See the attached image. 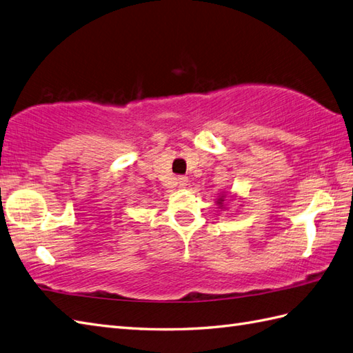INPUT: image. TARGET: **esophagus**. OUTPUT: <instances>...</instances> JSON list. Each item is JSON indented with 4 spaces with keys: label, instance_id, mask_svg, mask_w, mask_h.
I'll list each match as a JSON object with an SVG mask.
<instances>
[{
    "label": "esophagus",
    "instance_id": "34e87169",
    "mask_svg": "<svg viewBox=\"0 0 353 353\" xmlns=\"http://www.w3.org/2000/svg\"><path fill=\"white\" fill-rule=\"evenodd\" d=\"M177 185H179L180 188H185V186L188 185V177H186V176H179V177H177Z\"/></svg>",
    "mask_w": 353,
    "mask_h": 353
}]
</instances>
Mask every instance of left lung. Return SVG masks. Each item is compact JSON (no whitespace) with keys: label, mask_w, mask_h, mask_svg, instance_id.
Wrapping results in <instances>:
<instances>
[{"label":"left lung","mask_w":353,"mask_h":353,"mask_svg":"<svg viewBox=\"0 0 353 353\" xmlns=\"http://www.w3.org/2000/svg\"><path fill=\"white\" fill-rule=\"evenodd\" d=\"M221 201H224V200H223V199H219V203H221Z\"/></svg>","instance_id":"8db88e82"}]
</instances>
